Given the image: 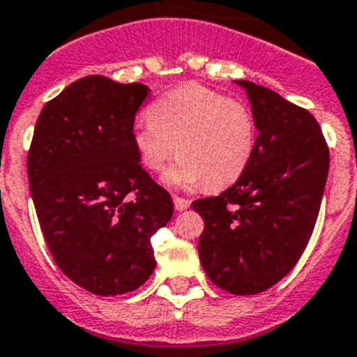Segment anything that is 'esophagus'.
<instances>
[{"instance_id":"esophagus-1","label":"esophagus","mask_w":357,"mask_h":357,"mask_svg":"<svg viewBox=\"0 0 357 357\" xmlns=\"http://www.w3.org/2000/svg\"><path fill=\"white\" fill-rule=\"evenodd\" d=\"M172 201H174V206L178 212H183V210H187L190 206V199H185V197L172 196Z\"/></svg>"}]
</instances>
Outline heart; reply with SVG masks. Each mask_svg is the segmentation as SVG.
<instances>
[{
  "label": "heart",
  "instance_id": "heart-1",
  "mask_svg": "<svg viewBox=\"0 0 357 357\" xmlns=\"http://www.w3.org/2000/svg\"><path fill=\"white\" fill-rule=\"evenodd\" d=\"M255 136L246 105L196 82L158 98L132 126V145L145 169L161 172L178 149L169 181L176 187L204 181L212 190L228 187L246 170Z\"/></svg>",
  "mask_w": 357,
  "mask_h": 357
}]
</instances>
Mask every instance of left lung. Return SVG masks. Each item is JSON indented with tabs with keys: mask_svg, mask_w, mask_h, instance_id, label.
Returning <instances> with one entry per match:
<instances>
[{
	"mask_svg": "<svg viewBox=\"0 0 357 357\" xmlns=\"http://www.w3.org/2000/svg\"><path fill=\"white\" fill-rule=\"evenodd\" d=\"M246 89L259 129L246 170L217 197L192 203L204 221L199 260L217 287L257 294L286 277L314 230L328 147L316 119L273 89Z\"/></svg>",
	"mask_w": 357,
	"mask_h": 357,
	"instance_id": "left-lung-1",
	"label": "left lung"
}]
</instances>
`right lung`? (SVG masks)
Instances as JSON below:
<instances>
[{
	"label": "right lung",
	"instance_id": "obj_1",
	"mask_svg": "<svg viewBox=\"0 0 357 357\" xmlns=\"http://www.w3.org/2000/svg\"><path fill=\"white\" fill-rule=\"evenodd\" d=\"M145 84L89 75L46 102L26 169L55 264L100 296L135 291L156 268L151 237L174 212L132 145Z\"/></svg>",
	"mask_w": 357,
	"mask_h": 357
}]
</instances>
